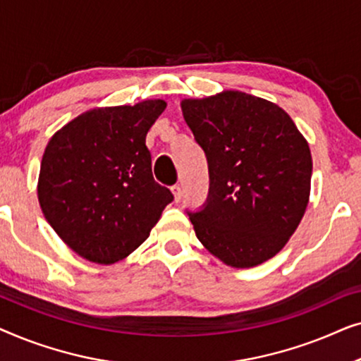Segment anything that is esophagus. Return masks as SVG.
Masks as SVG:
<instances>
[{"label": "esophagus", "instance_id": "esophagus-1", "mask_svg": "<svg viewBox=\"0 0 361 361\" xmlns=\"http://www.w3.org/2000/svg\"><path fill=\"white\" fill-rule=\"evenodd\" d=\"M171 190H172V194H174V200H176V202H180V199H182V189H180V185H179V184L172 185Z\"/></svg>", "mask_w": 361, "mask_h": 361}]
</instances>
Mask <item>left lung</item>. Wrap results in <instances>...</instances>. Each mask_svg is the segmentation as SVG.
Masks as SVG:
<instances>
[{
  "mask_svg": "<svg viewBox=\"0 0 361 361\" xmlns=\"http://www.w3.org/2000/svg\"><path fill=\"white\" fill-rule=\"evenodd\" d=\"M182 113L209 164L205 204L187 212L197 238L233 268L273 258L307 207V141L283 108L243 92L184 100Z\"/></svg>",
  "mask_w": 361,
  "mask_h": 361,
  "instance_id": "8db88e82",
  "label": "left lung"
}]
</instances>
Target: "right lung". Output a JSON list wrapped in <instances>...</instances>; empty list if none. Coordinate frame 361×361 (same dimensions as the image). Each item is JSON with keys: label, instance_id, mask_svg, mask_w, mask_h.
I'll use <instances>...</instances> for the list:
<instances>
[{"label": "right lung", "instance_id": "right-lung-1", "mask_svg": "<svg viewBox=\"0 0 361 361\" xmlns=\"http://www.w3.org/2000/svg\"><path fill=\"white\" fill-rule=\"evenodd\" d=\"M166 102L97 108L67 123L44 151L37 195L56 233L82 258L133 253L174 200L152 177L146 135Z\"/></svg>", "mask_w": 361, "mask_h": 361}]
</instances>
